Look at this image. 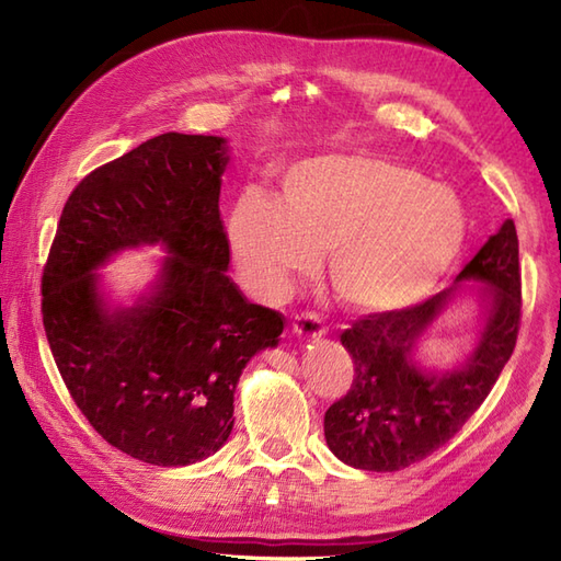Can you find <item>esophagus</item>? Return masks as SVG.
Listing matches in <instances>:
<instances>
[{
  "label": "esophagus",
  "instance_id": "1",
  "mask_svg": "<svg viewBox=\"0 0 561 561\" xmlns=\"http://www.w3.org/2000/svg\"><path fill=\"white\" fill-rule=\"evenodd\" d=\"M294 335L301 337V340H316L320 335H325V325L323 320H320L318 313H311V311H304L294 318Z\"/></svg>",
  "mask_w": 561,
  "mask_h": 561
}]
</instances>
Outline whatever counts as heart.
<instances>
[{"label":"heart","instance_id":"obj_1","mask_svg":"<svg viewBox=\"0 0 561 561\" xmlns=\"http://www.w3.org/2000/svg\"><path fill=\"white\" fill-rule=\"evenodd\" d=\"M465 229L450 187L386 157L342 153L296 163L282 199L245 190L229 241L260 294L282 296L330 250V284L344 304L396 311L436 287Z\"/></svg>","mask_w":561,"mask_h":561}]
</instances>
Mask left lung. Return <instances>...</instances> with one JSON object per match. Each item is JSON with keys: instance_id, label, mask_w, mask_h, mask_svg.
Returning a JSON list of instances; mask_svg holds the SVG:
<instances>
[{"instance_id": "obj_1", "label": "left lung", "mask_w": 561, "mask_h": 561, "mask_svg": "<svg viewBox=\"0 0 561 561\" xmlns=\"http://www.w3.org/2000/svg\"><path fill=\"white\" fill-rule=\"evenodd\" d=\"M490 287V320L462 368L432 376L412 364L414 342L440 313L456 287L398 311L356 318L340 342L354 362L347 396L325 412V440L359 470L396 472L432 456L456 436L490 396L514 354L520 328V265L516 224L504 221L456 282Z\"/></svg>"}]
</instances>
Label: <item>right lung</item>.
<instances>
[{"mask_svg":"<svg viewBox=\"0 0 561 561\" xmlns=\"http://www.w3.org/2000/svg\"><path fill=\"white\" fill-rule=\"evenodd\" d=\"M226 161L221 137L165 133L99 165L71 190L43 267V325L71 400L111 446L161 468L226 444L241 371L284 330L226 274ZM141 242L174 253L158 291L108 312L92 270Z\"/></svg>","mask_w":561,"mask_h":561,"instance_id":"right-lung-1","label":"right lung"}]
</instances>
